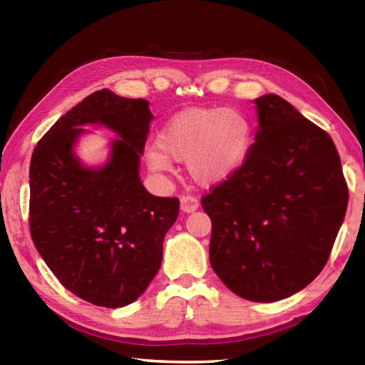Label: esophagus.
I'll list each match as a JSON object with an SVG mask.
<instances>
[{"label": "esophagus", "instance_id": "esophagus-1", "mask_svg": "<svg viewBox=\"0 0 365 365\" xmlns=\"http://www.w3.org/2000/svg\"><path fill=\"white\" fill-rule=\"evenodd\" d=\"M199 207V199L196 196H191V195H183L180 197V208L185 213H192L196 212Z\"/></svg>", "mask_w": 365, "mask_h": 365}]
</instances>
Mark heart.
Wrapping results in <instances>:
<instances>
[{"label": "heart", "mask_w": 365, "mask_h": 365, "mask_svg": "<svg viewBox=\"0 0 365 365\" xmlns=\"http://www.w3.org/2000/svg\"><path fill=\"white\" fill-rule=\"evenodd\" d=\"M252 123L235 108H196L174 115L145 152L155 173H166L170 160L187 163L200 185L226 180L243 165L252 145Z\"/></svg>", "instance_id": "obj_1"}]
</instances>
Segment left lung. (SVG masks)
<instances>
[{
	"mask_svg": "<svg viewBox=\"0 0 365 365\" xmlns=\"http://www.w3.org/2000/svg\"><path fill=\"white\" fill-rule=\"evenodd\" d=\"M259 131L245 163L200 199L210 263L238 297H292L322 273L342 226L348 187L331 136L282 97L254 100Z\"/></svg>",
	"mask_w": 365,
	"mask_h": 365,
	"instance_id": "left-lung-1",
	"label": "left lung"
}]
</instances>
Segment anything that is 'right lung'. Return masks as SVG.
I'll return each mask as SVG.
<instances>
[{
    "instance_id": "obj_1",
    "label": "right lung",
    "mask_w": 365,
    "mask_h": 365,
    "mask_svg": "<svg viewBox=\"0 0 365 365\" xmlns=\"http://www.w3.org/2000/svg\"><path fill=\"white\" fill-rule=\"evenodd\" d=\"M150 119L147 100L97 91L61 115L31 157L36 250L67 290L96 306L123 307L141 297L178 216L180 200L152 196L139 180ZM84 123H103L123 138L100 170L83 168L71 153Z\"/></svg>"
}]
</instances>
